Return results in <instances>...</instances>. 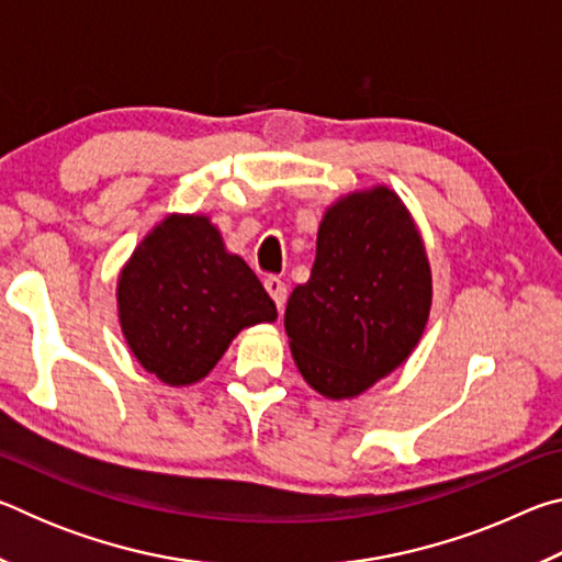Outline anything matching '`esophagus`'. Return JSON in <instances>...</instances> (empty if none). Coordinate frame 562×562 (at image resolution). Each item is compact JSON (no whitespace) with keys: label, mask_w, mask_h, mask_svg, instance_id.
Returning <instances> with one entry per match:
<instances>
[{"label":"esophagus","mask_w":562,"mask_h":562,"mask_svg":"<svg viewBox=\"0 0 562 562\" xmlns=\"http://www.w3.org/2000/svg\"><path fill=\"white\" fill-rule=\"evenodd\" d=\"M265 290L270 292V297L278 304V310L284 307V300H288V284H284L280 278H268L265 280Z\"/></svg>","instance_id":"obj_1"}]
</instances>
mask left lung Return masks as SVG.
<instances>
[{"label": "left lung", "instance_id": "obj_1", "mask_svg": "<svg viewBox=\"0 0 562 562\" xmlns=\"http://www.w3.org/2000/svg\"><path fill=\"white\" fill-rule=\"evenodd\" d=\"M431 310L424 240L394 190L339 198L317 233L310 280L284 310L300 374L327 398H349L412 355Z\"/></svg>", "mask_w": 562, "mask_h": 562}]
</instances>
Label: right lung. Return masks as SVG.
Listing matches in <instances>:
<instances>
[{
	"mask_svg": "<svg viewBox=\"0 0 562 562\" xmlns=\"http://www.w3.org/2000/svg\"><path fill=\"white\" fill-rule=\"evenodd\" d=\"M119 319L133 357L170 386L201 382L245 327L278 307L205 215H168L119 278Z\"/></svg>",
	"mask_w": 562,
	"mask_h": 562,
	"instance_id": "1",
	"label": "right lung"
}]
</instances>
